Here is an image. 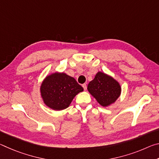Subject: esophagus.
Wrapping results in <instances>:
<instances>
[{"instance_id": "1", "label": "esophagus", "mask_w": 159, "mask_h": 159, "mask_svg": "<svg viewBox=\"0 0 159 159\" xmlns=\"http://www.w3.org/2000/svg\"><path fill=\"white\" fill-rule=\"evenodd\" d=\"M83 89H84L85 90L87 89V85H86V83H84V84H83Z\"/></svg>"}]
</instances>
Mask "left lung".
I'll return each mask as SVG.
<instances>
[{
	"mask_svg": "<svg viewBox=\"0 0 159 159\" xmlns=\"http://www.w3.org/2000/svg\"><path fill=\"white\" fill-rule=\"evenodd\" d=\"M89 93L102 106L107 107L114 103L120 96V86L112 77L98 72L88 85Z\"/></svg>",
	"mask_w": 159,
	"mask_h": 159,
	"instance_id": "left-lung-1",
	"label": "left lung"
}]
</instances>
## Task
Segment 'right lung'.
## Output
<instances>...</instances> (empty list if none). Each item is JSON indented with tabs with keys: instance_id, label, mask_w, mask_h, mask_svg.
<instances>
[{
	"instance_id": "1",
	"label": "right lung",
	"mask_w": 159,
	"mask_h": 159,
	"mask_svg": "<svg viewBox=\"0 0 159 159\" xmlns=\"http://www.w3.org/2000/svg\"><path fill=\"white\" fill-rule=\"evenodd\" d=\"M83 87L74 78L64 73H55L46 77L41 87L45 104L54 110L67 108Z\"/></svg>"
}]
</instances>
